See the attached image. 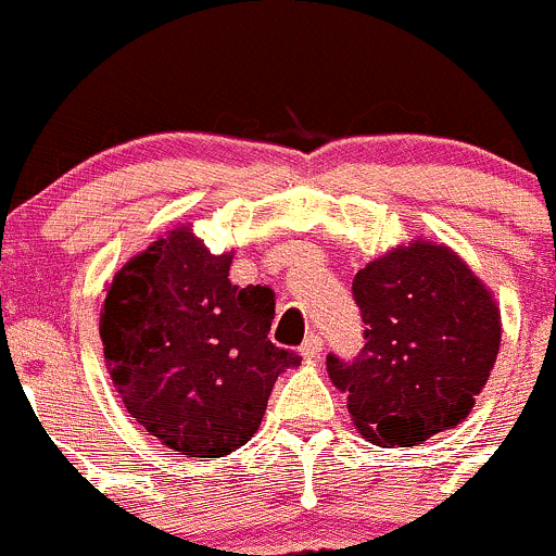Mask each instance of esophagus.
<instances>
[{
	"label": "esophagus",
	"instance_id": "34e87169",
	"mask_svg": "<svg viewBox=\"0 0 556 556\" xmlns=\"http://www.w3.org/2000/svg\"><path fill=\"white\" fill-rule=\"evenodd\" d=\"M319 352H323V336L309 333L304 339V344H301V355H304L306 361H314V357H319Z\"/></svg>",
	"mask_w": 556,
	"mask_h": 556
}]
</instances>
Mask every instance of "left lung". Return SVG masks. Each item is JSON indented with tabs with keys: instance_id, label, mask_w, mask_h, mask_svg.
I'll return each instance as SVG.
<instances>
[{
	"instance_id": "obj_1",
	"label": "left lung",
	"mask_w": 556,
	"mask_h": 556,
	"mask_svg": "<svg viewBox=\"0 0 556 556\" xmlns=\"http://www.w3.org/2000/svg\"><path fill=\"white\" fill-rule=\"evenodd\" d=\"M352 295L366 344L328 355V374L363 439L414 446L463 422L501 350V309L468 263L417 239L361 268Z\"/></svg>"
}]
</instances>
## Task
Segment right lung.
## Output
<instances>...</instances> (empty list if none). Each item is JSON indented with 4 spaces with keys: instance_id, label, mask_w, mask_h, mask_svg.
<instances>
[{
    "instance_id": "1",
    "label": "right lung",
    "mask_w": 556,
    "mask_h": 556,
    "mask_svg": "<svg viewBox=\"0 0 556 556\" xmlns=\"http://www.w3.org/2000/svg\"><path fill=\"white\" fill-rule=\"evenodd\" d=\"M188 226L134 255L106 288L99 336L123 406L169 450L223 457L255 435L295 352L268 341L274 290L231 285Z\"/></svg>"
}]
</instances>
